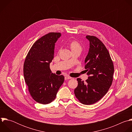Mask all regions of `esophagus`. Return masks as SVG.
Here are the masks:
<instances>
[{
    "instance_id": "1",
    "label": "esophagus",
    "mask_w": 132,
    "mask_h": 132,
    "mask_svg": "<svg viewBox=\"0 0 132 132\" xmlns=\"http://www.w3.org/2000/svg\"><path fill=\"white\" fill-rule=\"evenodd\" d=\"M71 78H72V77H70V76H65V77H64V79H65V80H70V79H71Z\"/></svg>"
}]
</instances>
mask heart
<instances>
[{"instance_id": "heart-1", "label": "heart", "mask_w": 132, "mask_h": 132, "mask_svg": "<svg viewBox=\"0 0 132 132\" xmlns=\"http://www.w3.org/2000/svg\"><path fill=\"white\" fill-rule=\"evenodd\" d=\"M70 47L72 51H80L82 50V46L76 40H73L69 44Z\"/></svg>"}]
</instances>
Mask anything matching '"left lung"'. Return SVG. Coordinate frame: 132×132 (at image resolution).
<instances>
[{
    "label": "left lung",
    "mask_w": 132,
    "mask_h": 132,
    "mask_svg": "<svg viewBox=\"0 0 132 132\" xmlns=\"http://www.w3.org/2000/svg\"><path fill=\"white\" fill-rule=\"evenodd\" d=\"M89 41L88 55L85 60L88 79L84 82L77 78L78 85L74 94L82 103L94 104L107 94L113 81L114 66L106 46L97 37L87 35Z\"/></svg>",
    "instance_id": "obj_1"
}]
</instances>
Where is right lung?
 <instances>
[{
	"label": "right lung",
	"mask_w": 132,
	"mask_h": 132,
	"mask_svg": "<svg viewBox=\"0 0 132 132\" xmlns=\"http://www.w3.org/2000/svg\"><path fill=\"white\" fill-rule=\"evenodd\" d=\"M60 33H49L33 45L25 58L23 73L28 90L36 102L46 104L56 98L63 83V75L52 73L50 63L54 57L55 43Z\"/></svg>",
	"instance_id": "obj_1"
}]
</instances>
